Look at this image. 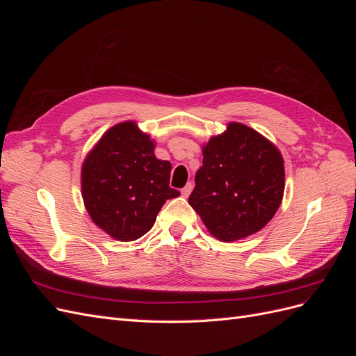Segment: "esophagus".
<instances>
[{"instance_id": "esophagus-1", "label": "esophagus", "mask_w": 356, "mask_h": 356, "mask_svg": "<svg viewBox=\"0 0 356 356\" xmlns=\"http://www.w3.org/2000/svg\"><path fill=\"white\" fill-rule=\"evenodd\" d=\"M191 190H193V186H191V182H188V184L181 190V195L184 196V197H188L190 196V193H191Z\"/></svg>"}]
</instances>
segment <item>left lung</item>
<instances>
[{
    "label": "left lung",
    "instance_id": "1",
    "mask_svg": "<svg viewBox=\"0 0 356 356\" xmlns=\"http://www.w3.org/2000/svg\"><path fill=\"white\" fill-rule=\"evenodd\" d=\"M203 165L188 203L220 241L232 242L260 232L281 207L284 159L277 147L238 122L202 145Z\"/></svg>",
    "mask_w": 356,
    "mask_h": 356
}]
</instances>
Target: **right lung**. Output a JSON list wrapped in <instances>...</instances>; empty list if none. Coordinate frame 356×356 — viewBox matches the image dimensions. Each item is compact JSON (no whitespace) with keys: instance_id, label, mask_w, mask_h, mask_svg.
<instances>
[{"instance_id":"add662e5","label":"right lung","mask_w":356,"mask_h":356,"mask_svg":"<svg viewBox=\"0 0 356 356\" xmlns=\"http://www.w3.org/2000/svg\"><path fill=\"white\" fill-rule=\"evenodd\" d=\"M156 144L132 120L106 131L81 166V196L92 221L120 242L144 236L168 199L172 165L154 156Z\"/></svg>"}]
</instances>
